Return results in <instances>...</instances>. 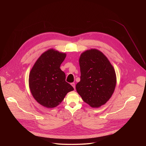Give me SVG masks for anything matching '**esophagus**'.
<instances>
[{
	"label": "esophagus",
	"mask_w": 146,
	"mask_h": 146,
	"mask_svg": "<svg viewBox=\"0 0 146 146\" xmlns=\"http://www.w3.org/2000/svg\"><path fill=\"white\" fill-rule=\"evenodd\" d=\"M71 85L72 86V87L74 88V89H75V88H76V86H75V83L74 82H72V83H71Z\"/></svg>",
	"instance_id": "esophagus-1"
}]
</instances>
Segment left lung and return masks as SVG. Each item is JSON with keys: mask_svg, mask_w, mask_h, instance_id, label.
I'll return each instance as SVG.
<instances>
[{"mask_svg": "<svg viewBox=\"0 0 146 146\" xmlns=\"http://www.w3.org/2000/svg\"><path fill=\"white\" fill-rule=\"evenodd\" d=\"M80 81L76 84L78 94L92 108L105 104L116 85L115 70L107 57L96 49L81 54L79 59Z\"/></svg>", "mask_w": 146, "mask_h": 146, "instance_id": "1", "label": "left lung"}]
</instances>
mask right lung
Returning <instances> with one entry per match:
<instances>
[{
  "label": "right lung",
  "mask_w": 146,
  "mask_h": 146,
  "mask_svg": "<svg viewBox=\"0 0 146 146\" xmlns=\"http://www.w3.org/2000/svg\"><path fill=\"white\" fill-rule=\"evenodd\" d=\"M66 54L53 49L44 52L31 70L29 84L35 100L47 108L57 106L66 95L74 90L65 81V73L60 69Z\"/></svg>",
  "instance_id": "1"
}]
</instances>
